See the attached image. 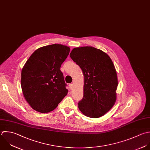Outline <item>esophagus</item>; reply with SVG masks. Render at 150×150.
I'll return each mask as SVG.
<instances>
[{"instance_id": "34e87169", "label": "esophagus", "mask_w": 150, "mask_h": 150, "mask_svg": "<svg viewBox=\"0 0 150 150\" xmlns=\"http://www.w3.org/2000/svg\"><path fill=\"white\" fill-rule=\"evenodd\" d=\"M69 88L70 89H72L73 88V85L72 83H69Z\"/></svg>"}]
</instances>
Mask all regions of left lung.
Wrapping results in <instances>:
<instances>
[{
	"label": "left lung",
	"instance_id": "1",
	"mask_svg": "<svg viewBox=\"0 0 150 150\" xmlns=\"http://www.w3.org/2000/svg\"><path fill=\"white\" fill-rule=\"evenodd\" d=\"M70 57L82 70L83 96L78 108L85 116L98 118L113 106L118 85L117 74L109 56L92 47L74 48Z\"/></svg>",
	"mask_w": 150,
	"mask_h": 150
}]
</instances>
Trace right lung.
<instances>
[{"label":"right lung","instance_id":"right-lung-1","mask_svg":"<svg viewBox=\"0 0 150 150\" xmlns=\"http://www.w3.org/2000/svg\"><path fill=\"white\" fill-rule=\"evenodd\" d=\"M69 47L51 44L35 50L21 70L24 97L35 110L45 113L54 110L68 90L60 68L69 55Z\"/></svg>","mask_w":150,"mask_h":150}]
</instances>
